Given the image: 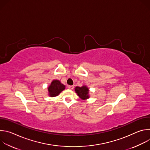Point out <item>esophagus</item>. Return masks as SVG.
Listing matches in <instances>:
<instances>
[{"instance_id":"1","label":"esophagus","mask_w":150,"mask_h":150,"mask_svg":"<svg viewBox=\"0 0 150 150\" xmlns=\"http://www.w3.org/2000/svg\"><path fill=\"white\" fill-rule=\"evenodd\" d=\"M68 88H69V90H72V89L74 88V86H73V85H69V86H68Z\"/></svg>"}]
</instances>
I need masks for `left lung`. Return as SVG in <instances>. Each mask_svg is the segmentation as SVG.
I'll return each instance as SVG.
<instances>
[{"label": "left lung", "instance_id": "left-lung-1", "mask_svg": "<svg viewBox=\"0 0 150 150\" xmlns=\"http://www.w3.org/2000/svg\"><path fill=\"white\" fill-rule=\"evenodd\" d=\"M75 93L77 95L82 99V100H86L89 98V89L88 88L83 85L82 87H76L75 88Z\"/></svg>", "mask_w": 150, "mask_h": 150}]
</instances>
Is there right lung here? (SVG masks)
<instances>
[{"label":"right lung","instance_id":"add662e5","mask_svg":"<svg viewBox=\"0 0 150 150\" xmlns=\"http://www.w3.org/2000/svg\"><path fill=\"white\" fill-rule=\"evenodd\" d=\"M65 89V86L59 80H53L48 87L49 95L50 97L57 96L63 90Z\"/></svg>","mask_w":150,"mask_h":150}]
</instances>
